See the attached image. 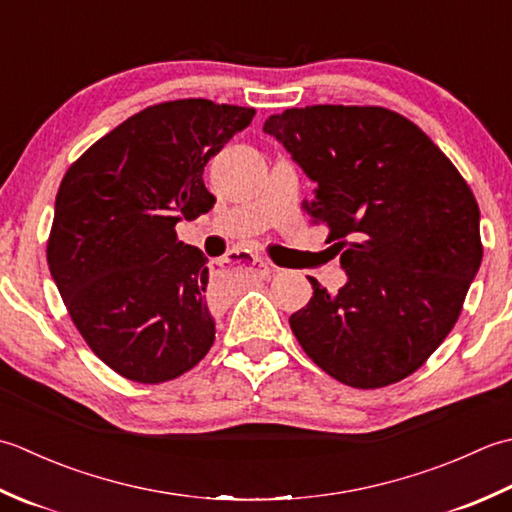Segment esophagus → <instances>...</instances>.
Instances as JSON below:
<instances>
[{"instance_id":"obj_1","label":"esophagus","mask_w":512,"mask_h":512,"mask_svg":"<svg viewBox=\"0 0 512 512\" xmlns=\"http://www.w3.org/2000/svg\"><path fill=\"white\" fill-rule=\"evenodd\" d=\"M227 263L241 267L243 271H247V274L258 276V278H267V276L271 274V271H274L265 258H260V256H256V254H247V252H234V254H229Z\"/></svg>"}]
</instances>
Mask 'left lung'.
Segmentation results:
<instances>
[{
  "label": "left lung",
  "mask_w": 512,
  "mask_h": 512,
  "mask_svg": "<svg viewBox=\"0 0 512 512\" xmlns=\"http://www.w3.org/2000/svg\"><path fill=\"white\" fill-rule=\"evenodd\" d=\"M316 183L305 203L329 225L347 283L291 314L300 347L356 389L400 382L440 347L482 265L479 207L444 152L402 114L307 106L265 121Z\"/></svg>",
  "instance_id": "1"
}]
</instances>
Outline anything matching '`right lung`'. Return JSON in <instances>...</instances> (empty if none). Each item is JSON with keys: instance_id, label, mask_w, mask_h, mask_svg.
<instances>
[{"instance_id": "add662e5", "label": "right lung", "mask_w": 512, "mask_h": 512, "mask_svg": "<svg viewBox=\"0 0 512 512\" xmlns=\"http://www.w3.org/2000/svg\"><path fill=\"white\" fill-rule=\"evenodd\" d=\"M256 110L179 99L117 125L70 165L55 198L48 267L75 327L134 382L179 378L216 338L207 256L176 241L214 207L203 170Z\"/></svg>"}]
</instances>
